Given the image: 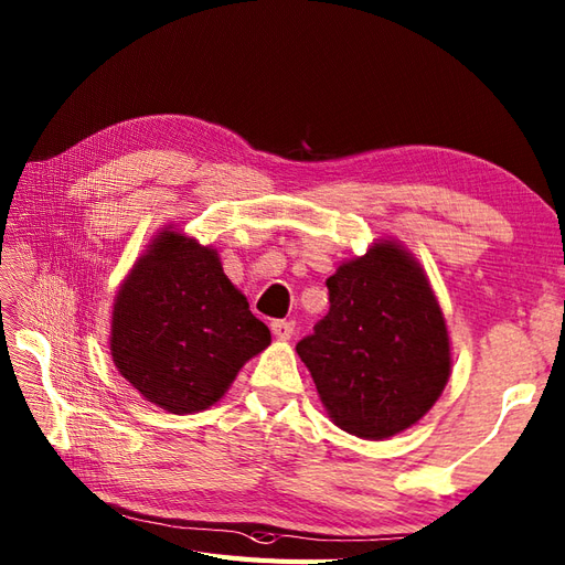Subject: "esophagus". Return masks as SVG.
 <instances>
[{
	"label": "esophagus",
	"instance_id": "obj_1",
	"mask_svg": "<svg viewBox=\"0 0 565 565\" xmlns=\"http://www.w3.org/2000/svg\"><path fill=\"white\" fill-rule=\"evenodd\" d=\"M270 330H273V335L278 338V340H290L292 330H295V323L292 321H273Z\"/></svg>",
	"mask_w": 565,
	"mask_h": 565
}]
</instances>
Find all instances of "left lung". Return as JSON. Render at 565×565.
Wrapping results in <instances>:
<instances>
[{
	"instance_id": "8db88e82",
	"label": "left lung",
	"mask_w": 565,
	"mask_h": 565,
	"mask_svg": "<svg viewBox=\"0 0 565 565\" xmlns=\"http://www.w3.org/2000/svg\"><path fill=\"white\" fill-rule=\"evenodd\" d=\"M330 309L297 342L342 431L381 441L417 424L450 376V340L424 268L381 239L326 280Z\"/></svg>"
}]
</instances>
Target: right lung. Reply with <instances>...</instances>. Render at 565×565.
Returning a JSON list of instances; mask_svg holds the SVG:
<instances>
[{"instance_id": "right-lung-1", "label": "right lung", "mask_w": 565, "mask_h": 565, "mask_svg": "<svg viewBox=\"0 0 565 565\" xmlns=\"http://www.w3.org/2000/svg\"><path fill=\"white\" fill-rule=\"evenodd\" d=\"M270 330L223 273L217 252L164 227L115 297L109 352L119 374L172 415L209 409Z\"/></svg>"}]
</instances>
